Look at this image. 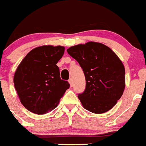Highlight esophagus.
<instances>
[{
  "label": "esophagus",
  "instance_id": "1",
  "mask_svg": "<svg viewBox=\"0 0 146 146\" xmlns=\"http://www.w3.org/2000/svg\"><path fill=\"white\" fill-rule=\"evenodd\" d=\"M69 84H70L71 87H72V86H73V81H72V78H70V79L69 80Z\"/></svg>",
  "mask_w": 146,
  "mask_h": 146
}]
</instances>
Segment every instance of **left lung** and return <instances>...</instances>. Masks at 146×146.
<instances>
[{
  "label": "left lung",
  "mask_w": 146,
  "mask_h": 146,
  "mask_svg": "<svg viewBox=\"0 0 146 146\" xmlns=\"http://www.w3.org/2000/svg\"><path fill=\"white\" fill-rule=\"evenodd\" d=\"M67 52L75 59L86 77V89L78 94L85 109L104 113L114 107L125 88V69L110 48L90 42L69 47Z\"/></svg>",
  "instance_id": "8db88e82"
}]
</instances>
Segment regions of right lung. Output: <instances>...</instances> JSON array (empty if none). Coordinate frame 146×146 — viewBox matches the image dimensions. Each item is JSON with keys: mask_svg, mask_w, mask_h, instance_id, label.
<instances>
[{"mask_svg": "<svg viewBox=\"0 0 146 146\" xmlns=\"http://www.w3.org/2000/svg\"><path fill=\"white\" fill-rule=\"evenodd\" d=\"M64 53V47L42 46L30 51L14 77L15 87L23 105L36 114H45L58 106L69 88L61 80L56 64Z\"/></svg>", "mask_w": 146, "mask_h": 146, "instance_id": "1", "label": "right lung"}]
</instances>
